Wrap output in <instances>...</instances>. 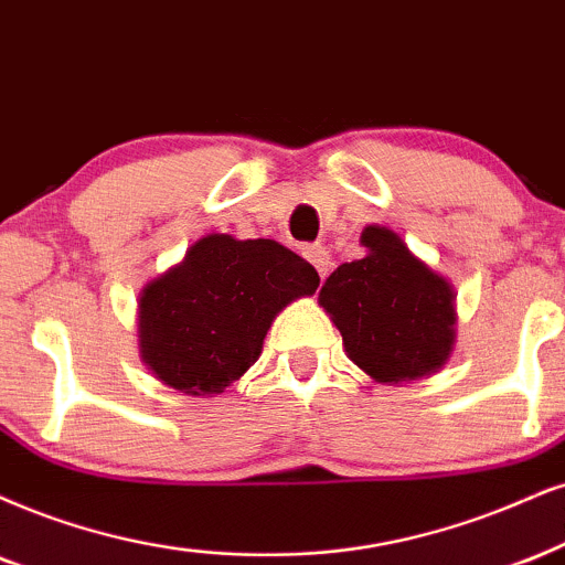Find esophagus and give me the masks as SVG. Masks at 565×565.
<instances>
[{
  "mask_svg": "<svg viewBox=\"0 0 565 565\" xmlns=\"http://www.w3.org/2000/svg\"><path fill=\"white\" fill-rule=\"evenodd\" d=\"M303 256L311 264H315V269L319 271V277H322V280H324L327 271H330V267H332L330 250H327L324 246H309V248H303Z\"/></svg>",
  "mask_w": 565,
  "mask_h": 565,
  "instance_id": "34e87169",
  "label": "esophagus"
}]
</instances>
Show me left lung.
<instances>
[{
  "instance_id": "8db88e82",
  "label": "left lung",
  "mask_w": 565,
  "mask_h": 565,
  "mask_svg": "<svg viewBox=\"0 0 565 565\" xmlns=\"http://www.w3.org/2000/svg\"><path fill=\"white\" fill-rule=\"evenodd\" d=\"M366 256L327 277L319 303L343 335L348 359L377 382L437 372L452 348V290L393 230L361 233Z\"/></svg>"
}]
</instances>
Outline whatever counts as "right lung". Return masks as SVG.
I'll list each match as a JSON object with an SVG mask.
<instances>
[{"label":"right lung","mask_w":565,"mask_h":565,"mask_svg":"<svg viewBox=\"0 0 565 565\" xmlns=\"http://www.w3.org/2000/svg\"><path fill=\"white\" fill-rule=\"evenodd\" d=\"M317 288V269L280 243L206 235L143 288L141 356L180 393H222L259 359L277 311Z\"/></svg>","instance_id":"right-lung-1"}]
</instances>
